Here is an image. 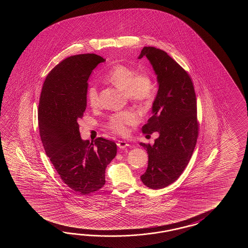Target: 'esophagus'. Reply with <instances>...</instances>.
<instances>
[{"label": "esophagus", "instance_id": "34e87169", "mask_svg": "<svg viewBox=\"0 0 248 248\" xmlns=\"http://www.w3.org/2000/svg\"><path fill=\"white\" fill-rule=\"evenodd\" d=\"M117 145H118V147L121 148V149H125V148L127 147L129 144H128L126 141L119 140V141L117 142Z\"/></svg>", "mask_w": 248, "mask_h": 248}]
</instances>
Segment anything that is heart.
Wrapping results in <instances>:
<instances>
[{
	"instance_id": "1",
	"label": "heart",
	"mask_w": 248,
	"mask_h": 248,
	"mask_svg": "<svg viewBox=\"0 0 248 248\" xmlns=\"http://www.w3.org/2000/svg\"><path fill=\"white\" fill-rule=\"evenodd\" d=\"M102 79L107 83L124 90L128 100L138 105H144L152 100L154 94V80L147 72H137V69L124 64H115ZM86 99L92 108L99 106L98 91L95 86H90L86 92ZM139 115L132 109L118 111L109 117L106 126L115 134L123 135L127 132V126L136 125Z\"/></svg>"
}]
</instances>
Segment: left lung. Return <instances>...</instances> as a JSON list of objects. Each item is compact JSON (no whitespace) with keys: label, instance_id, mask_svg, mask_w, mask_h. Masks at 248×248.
Here are the masks:
<instances>
[{"label":"left lung","instance_id":"obj_1","mask_svg":"<svg viewBox=\"0 0 248 248\" xmlns=\"http://www.w3.org/2000/svg\"><path fill=\"white\" fill-rule=\"evenodd\" d=\"M146 57L157 74L158 90L153 116L143 125V134L158 132L153 146L142 143L149 160L142 184L153 190L173 184L183 174L195 149L199 136L197 100L192 79L167 53L144 47L138 58Z\"/></svg>","mask_w":248,"mask_h":248}]
</instances>
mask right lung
Instances as JSON below:
<instances>
[{
  "label": "right lung",
  "mask_w": 248,
  "mask_h": 248,
  "mask_svg": "<svg viewBox=\"0 0 248 248\" xmlns=\"http://www.w3.org/2000/svg\"><path fill=\"white\" fill-rule=\"evenodd\" d=\"M106 59L79 54L63 59L48 73L42 86L38 123L45 153L63 183L82 195L106 184V169L117 153L116 143L103 137L80 138L79 119L87 107L88 79Z\"/></svg>",
  "instance_id": "1"
}]
</instances>
